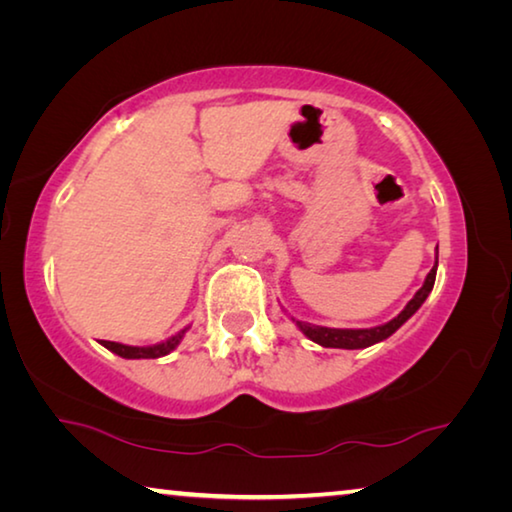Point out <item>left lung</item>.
Returning a JSON list of instances; mask_svg holds the SVG:
<instances>
[{
  "label": "left lung",
  "instance_id": "left-lung-1",
  "mask_svg": "<svg viewBox=\"0 0 512 512\" xmlns=\"http://www.w3.org/2000/svg\"><path fill=\"white\" fill-rule=\"evenodd\" d=\"M436 271H438V257H436V266L431 268L427 280H424L418 293L409 300L400 314H397L393 320H388L384 325L370 327V329H334V327H320V325H311V323H302V320L291 318L293 323L300 327V332L307 336L309 341H314L323 348H343V350H361L368 348V345H375L379 341L388 339V336L395 334L406 320H409L415 311L422 307V302L429 298V293L433 289V282H436Z\"/></svg>",
  "mask_w": 512,
  "mask_h": 512
}]
</instances>
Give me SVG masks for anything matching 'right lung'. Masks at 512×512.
Here are the masks:
<instances>
[{
    "instance_id": "1",
    "label": "right lung",
    "mask_w": 512,
    "mask_h": 512,
    "mask_svg": "<svg viewBox=\"0 0 512 512\" xmlns=\"http://www.w3.org/2000/svg\"><path fill=\"white\" fill-rule=\"evenodd\" d=\"M187 329L189 327L180 329V332L173 334L171 339L155 343V345H146V348H137V345H124V343H115V341H101V345L124 359H158V357H164V354H169L171 350L178 348V343L183 341Z\"/></svg>"
}]
</instances>
